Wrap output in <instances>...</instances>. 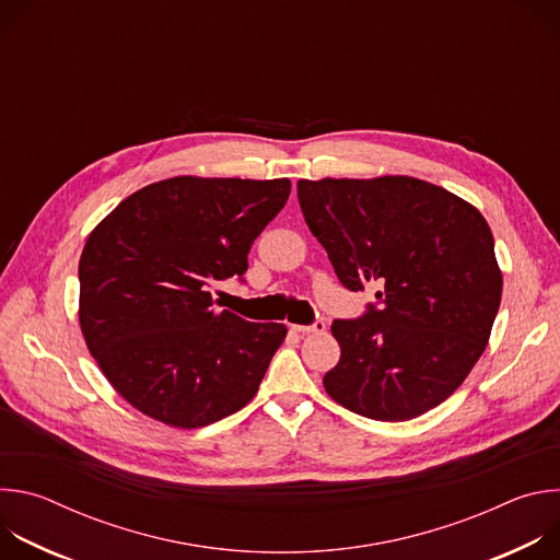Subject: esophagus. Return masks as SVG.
<instances>
[{
    "mask_svg": "<svg viewBox=\"0 0 560 560\" xmlns=\"http://www.w3.org/2000/svg\"><path fill=\"white\" fill-rule=\"evenodd\" d=\"M292 332H296V335H322V332H326V324L316 322L312 326H292Z\"/></svg>",
    "mask_w": 560,
    "mask_h": 560,
    "instance_id": "esophagus-1",
    "label": "esophagus"
}]
</instances>
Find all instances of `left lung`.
Instances as JSON below:
<instances>
[{
    "mask_svg": "<svg viewBox=\"0 0 560 560\" xmlns=\"http://www.w3.org/2000/svg\"><path fill=\"white\" fill-rule=\"evenodd\" d=\"M310 232L339 281L376 285L381 307L335 322L341 359L324 376L343 408L410 421L443 404L481 359L501 305L494 236L465 199L423 179L296 182Z\"/></svg>",
    "mask_w": 560,
    "mask_h": 560,
    "instance_id": "1",
    "label": "left lung"
}]
</instances>
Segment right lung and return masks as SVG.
I'll use <instances>...</instances> for the list:
<instances>
[{"label": "right lung", "instance_id": "obj_1", "mask_svg": "<svg viewBox=\"0 0 560 560\" xmlns=\"http://www.w3.org/2000/svg\"><path fill=\"white\" fill-rule=\"evenodd\" d=\"M290 179L173 177L126 197L79 259V326L115 392L179 430L248 406L283 343V324L217 310L210 288L244 277Z\"/></svg>", "mask_w": 560, "mask_h": 560}]
</instances>
